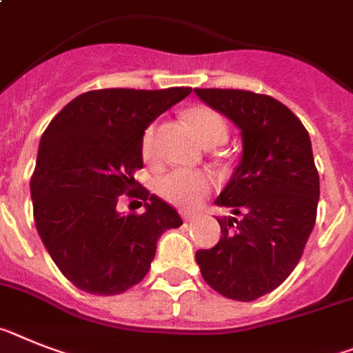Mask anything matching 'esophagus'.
<instances>
[{"label":"esophagus","mask_w":353,"mask_h":353,"mask_svg":"<svg viewBox=\"0 0 353 353\" xmlns=\"http://www.w3.org/2000/svg\"><path fill=\"white\" fill-rule=\"evenodd\" d=\"M181 215H183V219H185V221H194V219L197 217V215H195V213H192V212H183Z\"/></svg>","instance_id":"1"}]
</instances>
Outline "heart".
<instances>
[{"label": "heart", "instance_id": "1", "mask_svg": "<svg viewBox=\"0 0 353 353\" xmlns=\"http://www.w3.org/2000/svg\"><path fill=\"white\" fill-rule=\"evenodd\" d=\"M186 121L204 147H215L228 140V123L221 112L208 105H194L186 111ZM141 156L147 161L156 158V123H150L141 136ZM212 177L204 172L176 170L156 181V192L179 208H195L208 194Z\"/></svg>", "mask_w": 353, "mask_h": 353}]
</instances>
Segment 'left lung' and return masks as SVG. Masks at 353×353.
<instances>
[{
  "mask_svg": "<svg viewBox=\"0 0 353 353\" xmlns=\"http://www.w3.org/2000/svg\"><path fill=\"white\" fill-rule=\"evenodd\" d=\"M242 132L244 152L215 203L235 217L217 219L221 241L199 250L204 282L224 298L253 301L294 271L316 224L319 174L300 118L268 94L194 90Z\"/></svg>",
  "mask_w": 353,
  "mask_h": 353,
  "instance_id": "obj_1",
  "label": "left lung"
}]
</instances>
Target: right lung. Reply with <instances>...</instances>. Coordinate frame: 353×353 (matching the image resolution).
I'll return each mask as SVG.
<instances>
[{
    "mask_svg": "<svg viewBox=\"0 0 353 353\" xmlns=\"http://www.w3.org/2000/svg\"><path fill=\"white\" fill-rule=\"evenodd\" d=\"M192 88L94 90L79 94L50 121L30 179L34 221L59 271L81 291L121 294L140 283L179 213L134 179L143 168L141 136ZM120 194L143 214L116 212Z\"/></svg>",
    "mask_w": 353,
    "mask_h": 353,
    "instance_id": "add662e5",
    "label": "right lung"
}]
</instances>
